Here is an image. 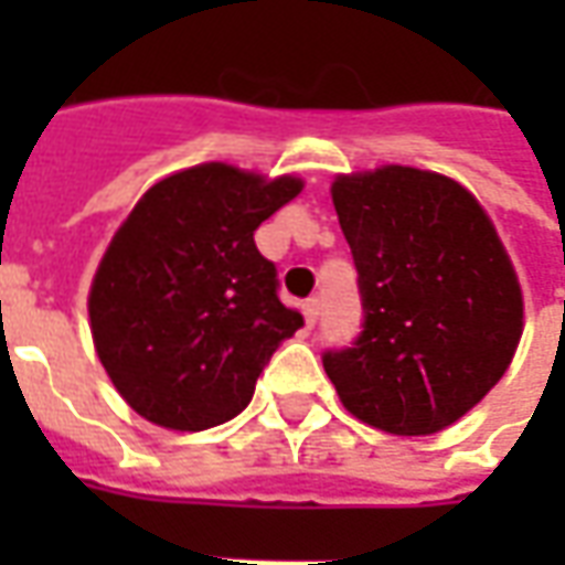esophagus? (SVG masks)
Wrapping results in <instances>:
<instances>
[{"label": "esophagus", "instance_id": "34e87169", "mask_svg": "<svg viewBox=\"0 0 565 565\" xmlns=\"http://www.w3.org/2000/svg\"><path fill=\"white\" fill-rule=\"evenodd\" d=\"M302 311H306V323H308V327H315V323H318V315H320V299H318V296H311V299H306V306H302Z\"/></svg>", "mask_w": 565, "mask_h": 565}]
</instances>
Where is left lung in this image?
<instances>
[{"mask_svg":"<svg viewBox=\"0 0 565 565\" xmlns=\"http://www.w3.org/2000/svg\"><path fill=\"white\" fill-rule=\"evenodd\" d=\"M332 205L360 271L366 323L323 354L342 405L391 436L457 424L505 375L523 294L481 202L448 174L381 166L335 174Z\"/></svg>","mask_w":565,"mask_h":565,"instance_id":"8db88e82","label":"left lung"}]
</instances>
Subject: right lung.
I'll return each instance as SVG.
<instances>
[{"instance_id":"add662e5","label":"right lung","mask_w":565,"mask_h":565,"mask_svg":"<svg viewBox=\"0 0 565 565\" xmlns=\"http://www.w3.org/2000/svg\"><path fill=\"white\" fill-rule=\"evenodd\" d=\"M302 178L199 162L150 184L93 275V348L145 420L199 433L245 412L275 348L306 320L254 245Z\"/></svg>"}]
</instances>
